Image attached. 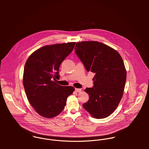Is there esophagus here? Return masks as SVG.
<instances>
[{"label":"esophagus","instance_id":"34e87169","mask_svg":"<svg viewBox=\"0 0 149 149\" xmlns=\"http://www.w3.org/2000/svg\"><path fill=\"white\" fill-rule=\"evenodd\" d=\"M75 91L77 92H80L81 91V89H80V88H75Z\"/></svg>","mask_w":149,"mask_h":149}]
</instances>
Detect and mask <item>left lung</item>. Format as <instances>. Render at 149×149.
<instances>
[{"mask_svg":"<svg viewBox=\"0 0 149 149\" xmlns=\"http://www.w3.org/2000/svg\"><path fill=\"white\" fill-rule=\"evenodd\" d=\"M75 53L87 72L95 73L93 86L86 88L89 100L83 106L93 118L110 115L118 106L123 94L126 70L119 53L103 43L77 42Z\"/></svg>","mask_w":149,"mask_h":149,"instance_id":"obj_1","label":"left lung"}]
</instances>
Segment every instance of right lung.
<instances>
[{
  "instance_id": "right-lung-1",
  "label": "right lung",
  "mask_w": 149,
  "mask_h": 149,
  "mask_svg": "<svg viewBox=\"0 0 149 149\" xmlns=\"http://www.w3.org/2000/svg\"><path fill=\"white\" fill-rule=\"evenodd\" d=\"M76 42L45 46L33 53L24 65L23 84L27 99L41 116L51 118L64 109L68 97L74 88L61 86L59 68L72 52Z\"/></svg>"
}]
</instances>
